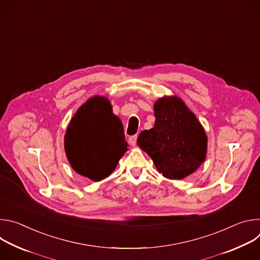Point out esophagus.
<instances>
[{
  "label": "esophagus",
  "mask_w": 260,
  "mask_h": 260,
  "mask_svg": "<svg viewBox=\"0 0 260 260\" xmlns=\"http://www.w3.org/2000/svg\"><path fill=\"white\" fill-rule=\"evenodd\" d=\"M137 138H138V136H137V135L129 137L128 141H129V144H131L132 146H136V144H137Z\"/></svg>",
  "instance_id": "34e87169"
}]
</instances>
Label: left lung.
I'll list each match as a JSON object with an SVG mask.
<instances>
[{
  "label": "left lung",
  "mask_w": 260,
  "mask_h": 260,
  "mask_svg": "<svg viewBox=\"0 0 260 260\" xmlns=\"http://www.w3.org/2000/svg\"><path fill=\"white\" fill-rule=\"evenodd\" d=\"M154 126L143 131L138 146L149 155L156 170L171 180L194 173L206 160L208 137L196 114L177 95L154 103Z\"/></svg>",
  "instance_id": "left-lung-1"
}]
</instances>
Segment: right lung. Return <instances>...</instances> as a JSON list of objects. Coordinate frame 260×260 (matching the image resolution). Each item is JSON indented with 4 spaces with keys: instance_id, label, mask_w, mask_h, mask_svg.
Listing matches in <instances>:
<instances>
[{
    "instance_id": "right-lung-1",
    "label": "right lung",
    "mask_w": 260,
    "mask_h": 260,
    "mask_svg": "<svg viewBox=\"0 0 260 260\" xmlns=\"http://www.w3.org/2000/svg\"><path fill=\"white\" fill-rule=\"evenodd\" d=\"M123 124L106 96L94 95L79 107L64 135V151L73 170L101 181L116 169L128 150Z\"/></svg>"
}]
</instances>
